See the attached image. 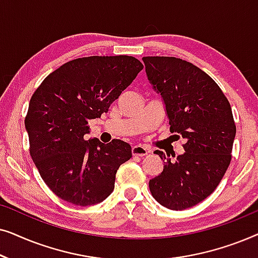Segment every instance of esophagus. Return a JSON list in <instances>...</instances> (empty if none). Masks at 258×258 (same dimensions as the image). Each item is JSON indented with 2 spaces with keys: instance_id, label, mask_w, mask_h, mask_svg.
<instances>
[{
  "instance_id": "1",
  "label": "esophagus",
  "mask_w": 258,
  "mask_h": 258,
  "mask_svg": "<svg viewBox=\"0 0 258 258\" xmlns=\"http://www.w3.org/2000/svg\"><path fill=\"white\" fill-rule=\"evenodd\" d=\"M132 153L134 156H146V155H148V153H149V150H148L146 147L141 146V144H137V146L133 147Z\"/></svg>"
}]
</instances>
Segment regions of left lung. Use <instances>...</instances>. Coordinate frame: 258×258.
I'll use <instances>...</instances> for the list:
<instances>
[{"mask_svg": "<svg viewBox=\"0 0 258 258\" xmlns=\"http://www.w3.org/2000/svg\"><path fill=\"white\" fill-rule=\"evenodd\" d=\"M147 77L161 95L170 132L185 140L175 161L156 150L163 171L149 181L151 195L171 210H184L217 188L230 164L236 125L231 107L211 77L184 59L143 57Z\"/></svg>", "mask_w": 258, "mask_h": 258, "instance_id": "1", "label": "left lung"}]
</instances>
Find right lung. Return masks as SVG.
I'll use <instances>...</instances> for the list:
<instances>
[{"instance_id": "right-lung-1", "label": "right lung", "mask_w": 258, "mask_h": 258, "mask_svg": "<svg viewBox=\"0 0 258 258\" xmlns=\"http://www.w3.org/2000/svg\"><path fill=\"white\" fill-rule=\"evenodd\" d=\"M142 69L139 59L126 55L76 58L45 77L31 96L24 119L30 155L59 199L88 207L112 192L132 147L121 140L86 141L88 121L108 112Z\"/></svg>"}]
</instances>
